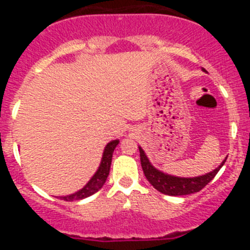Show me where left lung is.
I'll return each mask as SVG.
<instances>
[{
    "instance_id": "left-lung-1",
    "label": "left lung",
    "mask_w": 250,
    "mask_h": 250,
    "mask_svg": "<svg viewBox=\"0 0 250 250\" xmlns=\"http://www.w3.org/2000/svg\"><path fill=\"white\" fill-rule=\"evenodd\" d=\"M139 152L141 167H143L146 179L150 181V184L156 190L168 196H184L198 192V191L202 190L207 184L213 180L214 176L218 174L220 168L224 166V163L226 162V160H224L218 168H215L213 172L204 174V175L193 176V178H180V176L169 175V174H166L156 169L151 165L147 156L145 155V152H144L140 146Z\"/></svg>"
}]
</instances>
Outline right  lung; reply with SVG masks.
Segmentation results:
<instances>
[{"mask_svg": "<svg viewBox=\"0 0 250 250\" xmlns=\"http://www.w3.org/2000/svg\"><path fill=\"white\" fill-rule=\"evenodd\" d=\"M118 143H120V140H112L105 146V150L104 153H103V158L102 162H100L99 168H98V170L95 172L94 175L92 176V179L85 184L84 188H82L80 191L72 193V195L62 196V197L60 198L64 201H67V202H72V201L87 198L89 197V196L94 195L95 192H98V191L103 188V185H104L105 181H106L107 176H109L111 161H112V153L116 146L118 145Z\"/></svg>", "mask_w": 250, "mask_h": 250, "instance_id": "right-lung-1", "label": "right lung"}]
</instances>
